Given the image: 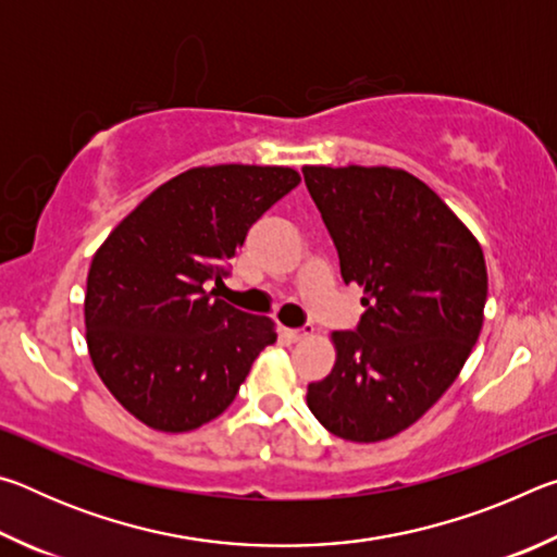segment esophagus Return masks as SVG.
Returning a JSON list of instances; mask_svg holds the SVG:
<instances>
[{
  "instance_id": "obj_1",
  "label": "esophagus",
  "mask_w": 557,
  "mask_h": 557,
  "mask_svg": "<svg viewBox=\"0 0 557 557\" xmlns=\"http://www.w3.org/2000/svg\"><path fill=\"white\" fill-rule=\"evenodd\" d=\"M285 334L289 342H305L314 334V326H301V329H285Z\"/></svg>"
}]
</instances>
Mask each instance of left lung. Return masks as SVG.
<instances>
[{
	"mask_svg": "<svg viewBox=\"0 0 557 557\" xmlns=\"http://www.w3.org/2000/svg\"><path fill=\"white\" fill-rule=\"evenodd\" d=\"M342 277L363 289L356 332H332L336 363L309 383L314 418L348 442L420 420L461 371L484 324L486 262L459 215L398 166H305Z\"/></svg>",
	"mask_w": 557,
	"mask_h": 557,
	"instance_id": "8db88e82",
	"label": "left lung"
}]
</instances>
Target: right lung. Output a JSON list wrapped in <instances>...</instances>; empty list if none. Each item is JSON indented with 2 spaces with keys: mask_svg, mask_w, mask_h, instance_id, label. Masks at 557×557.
Wrapping results in <instances>:
<instances>
[{
  "mask_svg": "<svg viewBox=\"0 0 557 557\" xmlns=\"http://www.w3.org/2000/svg\"><path fill=\"white\" fill-rule=\"evenodd\" d=\"M301 182L292 166L186 169L127 213L92 256L86 342L122 408L159 432H191L228 408L262 348L270 317L206 287L248 228Z\"/></svg>",
  "mask_w": 557,
  "mask_h": 557,
  "instance_id": "right-lung-1",
  "label": "right lung"
}]
</instances>
